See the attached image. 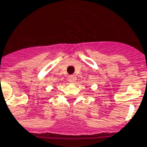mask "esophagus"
<instances>
[{"instance_id":"1","label":"esophagus","mask_w":147,"mask_h":147,"mask_svg":"<svg viewBox=\"0 0 147 147\" xmlns=\"http://www.w3.org/2000/svg\"><path fill=\"white\" fill-rule=\"evenodd\" d=\"M69 81L70 82H74L76 81V76L75 75H71L69 76Z\"/></svg>"}]
</instances>
